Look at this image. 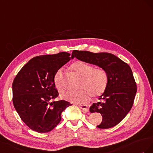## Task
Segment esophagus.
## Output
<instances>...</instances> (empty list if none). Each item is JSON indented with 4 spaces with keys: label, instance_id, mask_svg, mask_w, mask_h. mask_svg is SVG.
Masks as SVG:
<instances>
[{
    "label": "esophagus",
    "instance_id": "obj_1",
    "mask_svg": "<svg viewBox=\"0 0 153 153\" xmlns=\"http://www.w3.org/2000/svg\"><path fill=\"white\" fill-rule=\"evenodd\" d=\"M79 107L81 109V110H82V111H83V112H85V113L88 111V110H89L88 107L86 105H82V104H79Z\"/></svg>",
    "mask_w": 153,
    "mask_h": 153
}]
</instances>
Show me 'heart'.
I'll return each instance as SVG.
<instances>
[{"mask_svg": "<svg viewBox=\"0 0 153 153\" xmlns=\"http://www.w3.org/2000/svg\"><path fill=\"white\" fill-rule=\"evenodd\" d=\"M71 71L81 77L79 88L77 91H68L62 95L67 101L73 103H85L90 96L97 98L101 96L106 90L109 84V75L103 68H94L93 65L82 61H76L71 64ZM54 84L60 92L65 89L64 84V72L62 68L56 72L53 77Z\"/></svg>", "mask_w": 153, "mask_h": 153, "instance_id": "heart-1", "label": "heart"}]
</instances>
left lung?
I'll return each instance as SVG.
<instances>
[{"mask_svg":"<svg viewBox=\"0 0 153 153\" xmlns=\"http://www.w3.org/2000/svg\"><path fill=\"white\" fill-rule=\"evenodd\" d=\"M74 57L107 71L109 84L105 92L99 98L102 101L94 103L90 107V111L101 114L102 122L97 126L99 128L108 129L117 125L131 109L137 91L130 67L116 56L107 52L74 50L72 58Z\"/></svg>","mask_w":153,"mask_h":153,"instance_id":"1","label":"left lung"}]
</instances>
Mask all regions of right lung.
<instances>
[{"label":"right lung","mask_w":153,"mask_h":153,"mask_svg":"<svg viewBox=\"0 0 153 153\" xmlns=\"http://www.w3.org/2000/svg\"><path fill=\"white\" fill-rule=\"evenodd\" d=\"M66 52L36 56L20 69L13 82V103L20 119L38 133L51 131L72 104L64 100L51 102L58 96L53 77L71 59Z\"/></svg>","instance_id":"obj_1"}]
</instances>
